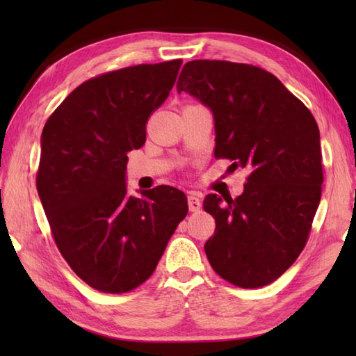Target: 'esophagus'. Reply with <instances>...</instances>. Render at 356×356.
<instances>
[{
	"label": "esophagus",
	"instance_id": "34e87169",
	"mask_svg": "<svg viewBox=\"0 0 356 356\" xmlns=\"http://www.w3.org/2000/svg\"><path fill=\"white\" fill-rule=\"evenodd\" d=\"M188 208L191 213H197L202 208V199L197 193H188Z\"/></svg>",
	"mask_w": 356,
	"mask_h": 356
}]
</instances>
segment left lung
I'll use <instances>...</instances> for the list:
<instances>
[{"label":"left lung","mask_w":356,"mask_h":356,"mask_svg":"<svg viewBox=\"0 0 356 356\" xmlns=\"http://www.w3.org/2000/svg\"><path fill=\"white\" fill-rule=\"evenodd\" d=\"M176 87L213 113L214 156L234 161L231 171L249 172L238 197L203 200L216 218L205 243L211 266L236 286H266L303 251L318 208V125L274 74L254 65L190 61Z\"/></svg>","instance_id":"obj_1"}]
</instances>
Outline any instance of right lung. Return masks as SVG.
<instances>
[{
    "mask_svg": "<svg viewBox=\"0 0 356 356\" xmlns=\"http://www.w3.org/2000/svg\"><path fill=\"white\" fill-rule=\"evenodd\" d=\"M182 59L140 64L86 81L44 125L38 194L65 261L87 284L128 292L153 274L188 213L172 186L127 188V153L176 82Z\"/></svg>",
    "mask_w": 356,
    "mask_h": 356,
    "instance_id": "obj_1",
    "label": "right lung"
}]
</instances>
